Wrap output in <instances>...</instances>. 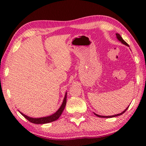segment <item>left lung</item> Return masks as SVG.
I'll return each mask as SVG.
<instances>
[{
    "instance_id": "left-lung-1",
    "label": "left lung",
    "mask_w": 146,
    "mask_h": 146,
    "mask_svg": "<svg viewBox=\"0 0 146 146\" xmlns=\"http://www.w3.org/2000/svg\"><path fill=\"white\" fill-rule=\"evenodd\" d=\"M115 35H116L117 38V39H118L119 41H120V42H121V43H123V44H125V45H126V46H129V45H128V44H127V43H126V42H125L124 40H123V38H121V36H120V35H119V34H115ZM127 108H128V107H127V108H126V109H125L124 111H122V112H121V113H118V114H116V115H110V116H104V115H98V114H96V113H94V114H95L96 115V116H98V117H106V118H107V117H115V116H118V115H121V114H123V113H124V112H125V111L127 110Z\"/></svg>"
}]
</instances>
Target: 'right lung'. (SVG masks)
Returning a JSON list of instances; mask_svg holds the SVG:
<instances>
[{
  "instance_id": "1",
  "label": "right lung",
  "mask_w": 146,
  "mask_h": 146,
  "mask_svg": "<svg viewBox=\"0 0 146 146\" xmlns=\"http://www.w3.org/2000/svg\"><path fill=\"white\" fill-rule=\"evenodd\" d=\"M66 104V94L64 98L62 104L61 105L60 108L58 110V111H56V112H55L52 115H50V116L40 117V118H33V117H30L29 116H27V115L23 114V113L21 112V113L23 115L24 117H25L26 119H28V120H29V121H31V122H32V123H36V124H43V123H47L52 122V121H56V119H58L59 117L61 115L64 109Z\"/></svg>"
}]
</instances>
